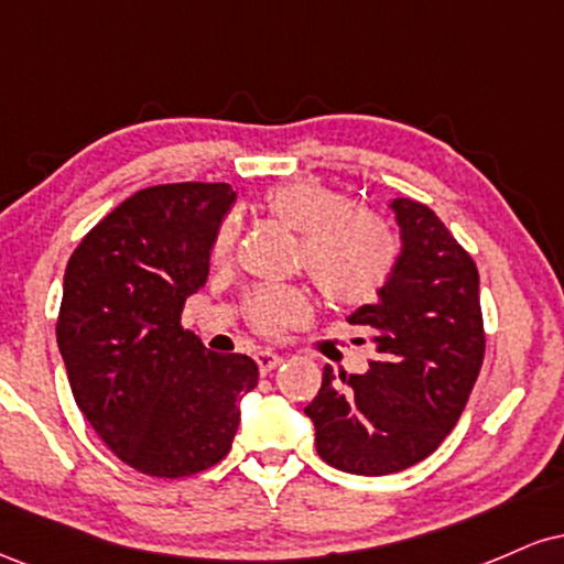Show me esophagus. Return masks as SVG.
Instances as JSON below:
<instances>
[{"label": "esophagus", "instance_id": "34e87169", "mask_svg": "<svg viewBox=\"0 0 564 564\" xmlns=\"http://www.w3.org/2000/svg\"><path fill=\"white\" fill-rule=\"evenodd\" d=\"M254 360H257V366H260L262 373H270V371H273V368H278V366L283 364L281 355L273 352V349H257Z\"/></svg>", "mask_w": 564, "mask_h": 564}]
</instances>
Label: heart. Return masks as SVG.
I'll return each instance as SVG.
<instances>
[{
	"label": "heart",
	"instance_id": "1",
	"mask_svg": "<svg viewBox=\"0 0 564 564\" xmlns=\"http://www.w3.org/2000/svg\"><path fill=\"white\" fill-rule=\"evenodd\" d=\"M278 223L300 232V262L332 304L360 307L384 291L400 260V238L384 217L355 209L352 198L321 180H291L264 196ZM236 219H225L215 238V260H228L236 243ZM251 321L275 334L307 321L310 294L300 286H264L251 294Z\"/></svg>",
	"mask_w": 564,
	"mask_h": 564
}]
</instances>
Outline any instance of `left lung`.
<instances>
[{"label": "left lung", "mask_w": 564, "mask_h": 564, "mask_svg": "<svg viewBox=\"0 0 564 564\" xmlns=\"http://www.w3.org/2000/svg\"><path fill=\"white\" fill-rule=\"evenodd\" d=\"M400 260L373 304L349 313L371 334L366 373L323 368L304 408L315 448L349 475H394L424 462L467 405L485 355L480 275L430 206L392 198Z\"/></svg>", "instance_id": "obj_1"}]
</instances>
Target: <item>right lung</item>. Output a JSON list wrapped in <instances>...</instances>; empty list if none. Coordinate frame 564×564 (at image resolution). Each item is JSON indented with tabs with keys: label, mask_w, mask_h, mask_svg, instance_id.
Listing matches in <instances>:
<instances>
[{
	"label": "right lung",
	"mask_w": 564,
	"mask_h": 564,
	"mask_svg": "<svg viewBox=\"0 0 564 564\" xmlns=\"http://www.w3.org/2000/svg\"><path fill=\"white\" fill-rule=\"evenodd\" d=\"M236 191L177 183L138 191L84 236L63 278L57 347L76 405L121 462L187 477L228 456L260 371L180 326L206 283Z\"/></svg>",
	"instance_id": "add662e5"
}]
</instances>
